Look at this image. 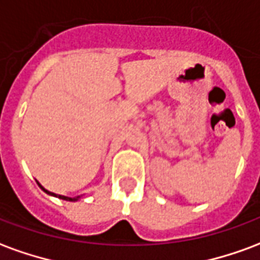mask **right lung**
Masks as SVG:
<instances>
[{"label":"right lung","mask_w":260,"mask_h":260,"mask_svg":"<svg viewBox=\"0 0 260 260\" xmlns=\"http://www.w3.org/2000/svg\"><path fill=\"white\" fill-rule=\"evenodd\" d=\"M39 185H40V184H39ZM40 188H42L43 191L44 192H47L48 195H53V196H57V198H59V199H64V201H69V202H74V201H76V199H78V198H79V196H78V198H68V196H62V195H55V193H53V192H48L47 189H44V188H43L42 185H40Z\"/></svg>","instance_id":"right-lung-1"}]
</instances>
